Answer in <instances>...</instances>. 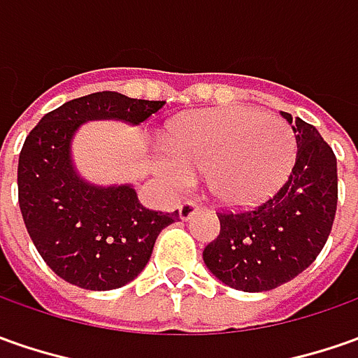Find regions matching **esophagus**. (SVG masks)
Returning <instances> with one entry per match:
<instances>
[{
  "instance_id": "obj_1",
  "label": "esophagus",
  "mask_w": 358,
  "mask_h": 358,
  "mask_svg": "<svg viewBox=\"0 0 358 358\" xmlns=\"http://www.w3.org/2000/svg\"><path fill=\"white\" fill-rule=\"evenodd\" d=\"M196 212H198V206H196V203H194V202L180 203V208H178L180 220H184V222H186V220H190V217L194 216Z\"/></svg>"
}]
</instances>
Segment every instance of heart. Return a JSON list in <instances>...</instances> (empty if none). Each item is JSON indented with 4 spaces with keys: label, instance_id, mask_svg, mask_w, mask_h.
Returning <instances> with one entry per match:
<instances>
[{
    "label": "heart",
    "instance_id": "b5f03b06",
    "mask_svg": "<svg viewBox=\"0 0 358 358\" xmlns=\"http://www.w3.org/2000/svg\"><path fill=\"white\" fill-rule=\"evenodd\" d=\"M168 180L184 186L208 174V190L229 208L264 202L289 176L297 141L285 120L245 106L198 110L172 124Z\"/></svg>",
    "mask_w": 358,
    "mask_h": 358
}]
</instances>
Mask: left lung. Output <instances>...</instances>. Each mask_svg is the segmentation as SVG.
Returning <instances> with one entry per match:
<instances>
[{
    "mask_svg": "<svg viewBox=\"0 0 358 358\" xmlns=\"http://www.w3.org/2000/svg\"><path fill=\"white\" fill-rule=\"evenodd\" d=\"M297 141L287 182L259 208L220 214V236L203 250L210 273L248 293L275 289L321 253L337 212V158L319 130L281 113Z\"/></svg>",
    "mask_w": 358,
    "mask_h": 358,
    "instance_id": "8db88e82",
    "label": "left lung"
}]
</instances>
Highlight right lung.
Listing matches in <instances>:
<instances>
[{
  "label": "right lung",
  "instance_id": "1",
  "mask_svg": "<svg viewBox=\"0 0 358 358\" xmlns=\"http://www.w3.org/2000/svg\"><path fill=\"white\" fill-rule=\"evenodd\" d=\"M164 105L115 91L87 94L45 115L25 138L17 166L21 216L61 279L91 291L127 285L146 267L160 231L178 220V210L144 208L132 184L101 186L83 178L73 160V138L85 122L138 127Z\"/></svg>",
  "mask_w": 358,
  "mask_h": 358
}]
</instances>
